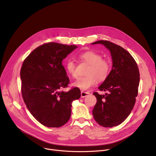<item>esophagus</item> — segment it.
<instances>
[{
	"instance_id": "34e87169",
	"label": "esophagus",
	"mask_w": 156,
	"mask_h": 156,
	"mask_svg": "<svg viewBox=\"0 0 156 156\" xmlns=\"http://www.w3.org/2000/svg\"><path fill=\"white\" fill-rule=\"evenodd\" d=\"M88 94H90V93L88 92H84V91H81V97H85Z\"/></svg>"
}]
</instances>
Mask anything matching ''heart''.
I'll return each mask as SVG.
<instances>
[{
  "label": "heart",
  "instance_id": "heart-1",
  "mask_svg": "<svg viewBox=\"0 0 156 156\" xmlns=\"http://www.w3.org/2000/svg\"><path fill=\"white\" fill-rule=\"evenodd\" d=\"M80 59L88 64V68L86 76L78 78L73 85L82 90H87L95 85L97 80L103 81L107 79L111 70V64L109 61L102 59V55L94 51H88L79 55ZM65 68L69 75L73 77L77 76L76 65L72 59H68L65 64Z\"/></svg>",
  "mask_w": 156,
  "mask_h": 156
}]
</instances>
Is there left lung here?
Returning a JSON list of instances; mask_svg holds the SVG:
<instances>
[{
  "mask_svg": "<svg viewBox=\"0 0 156 156\" xmlns=\"http://www.w3.org/2000/svg\"><path fill=\"white\" fill-rule=\"evenodd\" d=\"M104 45L111 52L112 68L99 89L108 94H93L97 103L92 111L94 119L104 127H112L123 122L133 109L138 95L140 73L133 57L121 46L108 40L92 44Z\"/></svg>",
  "mask_w": 156,
  "mask_h": 156,
  "instance_id": "8db88e82",
  "label": "left lung"
}]
</instances>
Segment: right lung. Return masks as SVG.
Returning a JSON list of instances; mask_svg holds the SVG:
<instances>
[{
	"mask_svg": "<svg viewBox=\"0 0 156 156\" xmlns=\"http://www.w3.org/2000/svg\"><path fill=\"white\" fill-rule=\"evenodd\" d=\"M76 48L46 43L33 51L23 62L20 76L23 101L34 117L45 126L59 128L66 123L72 102L81 96L77 87L62 91L69 83L62 61Z\"/></svg>",
	"mask_w": 156,
	"mask_h": 156,
	"instance_id": "obj_1",
	"label": "right lung"
}]
</instances>
